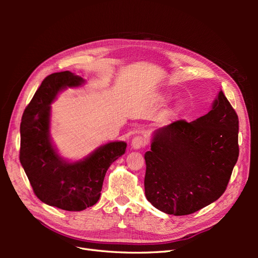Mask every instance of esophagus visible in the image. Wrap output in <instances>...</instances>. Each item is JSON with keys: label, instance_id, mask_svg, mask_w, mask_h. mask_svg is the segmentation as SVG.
Returning a JSON list of instances; mask_svg holds the SVG:
<instances>
[{"label": "esophagus", "instance_id": "obj_1", "mask_svg": "<svg viewBox=\"0 0 258 258\" xmlns=\"http://www.w3.org/2000/svg\"><path fill=\"white\" fill-rule=\"evenodd\" d=\"M145 145H146V141L143 137L138 136V137L132 139L131 146H132V148H135V150H139V148L144 147Z\"/></svg>", "mask_w": 258, "mask_h": 258}]
</instances>
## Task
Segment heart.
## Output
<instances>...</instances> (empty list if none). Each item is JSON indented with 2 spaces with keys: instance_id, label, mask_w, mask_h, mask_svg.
Instances as JSON below:
<instances>
[{
  "instance_id": "b5f03b06",
  "label": "heart",
  "mask_w": 258,
  "mask_h": 258,
  "mask_svg": "<svg viewBox=\"0 0 258 258\" xmlns=\"http://www.w3.org/2000/svg\"><path fill=\"white\" fill-rule=\"evenodd\" d=\"M160 98H161L162 100H167L169 97H168V96H161ZM182 111H183V105H182V104H177V105H175L174 107L171 108L170 112L167 114V116H168V117H175L176 115H178Z\"/></svg>"
}]
</instances>
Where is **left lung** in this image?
Here are the masks:
<instances>
[{
	"label": "left lung",
	"instance_id": "obj_1",
	"mask_svg": "<svg viewBox=\"0 0 258 258\" xmlns=\"http://www.w3.org/2000/svg\"><path fill=\"white\" fill-rule=\"evenodd\" d=\"M238 115L222 90L205 116L156 130L144 155L146 199L177 216L217 200L238 160Z\"/></svg>",
	"mask_w": 258,
	"mask_h": 258
}]
</instances>
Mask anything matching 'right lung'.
Listing matches in <instances>:
<instances>
[{"label":"right lung","mask_w":258,"mask_h":258,"mask_svg":"<svg viewBox=\"0 0 258 258\" xmlns=\"http://www.w3.org/2000/svg\"><path fill=\"white\" fill-rule=\"evenodd\" d=\"M84 83L70 71L48 75L20 123L19 159L34 194L44 204L66 211H83L97 204L107 169L127 147L123 141L110 142L74 162L58 154L49 135L50 104L61 90L81 87Z\"/></svg>","instance_id":"obj_1"}]
</instances>
